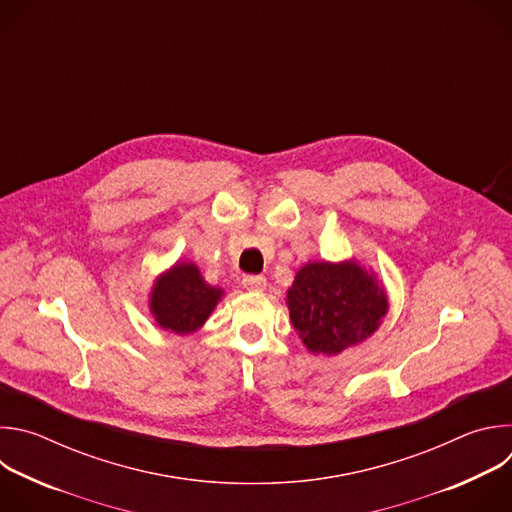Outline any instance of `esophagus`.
Instances as JSON below:
<instances>
[{
    "label": "esophagus",
    "mask_w": 512,
    "mask_h": 512,
    "mask_svg": "<svg viewBox=\"0 0 512 512\" xmlns=\"http://www.w3.org/2000/svg\"><path fill=\"white\" fill-rule=\"evenodd\" d=\"M265 285H267V279L263 275H245L243 277V287L245 289L259 291V289H265Z\"/></svg>",
    "instance_id": "esophagus-1"
}]
</instances>
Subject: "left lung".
<instances>
[{
	"label": "left lung",
	"instance_id": "1",
	"mask_svg": "<svg viewBox=\"0 0 512 512\" xmlns=\"http://www.w3.org/2000/svg\"><path fill=\"white\" fill-rule=\"evenodd\" d=\"M285 304L304 346L326 356L367 340L389 310L379 277L356 259L302 265Z\"/></svg>",
	"mask_w": 512,
	"mask_h": 512
}]
</instances>
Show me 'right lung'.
<instances>
[{
  "mask_svg": "<svg viewBox=\"0 0 512 512\" xmlns=\"http://www.w3.org/2000/svg\"><path fill=\"white\" fill-rule=\"evenodd\" d=\"M225 291L210 285L192 261H178L152 287L150 312L162 330L192 334L208 320Z\"/></svg>",
  "mask_w": 512,
  "mask_h": 512,
  "instance_id": "1",
  "label": "right lung"
}]
</instances>
